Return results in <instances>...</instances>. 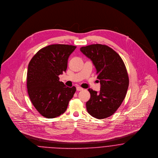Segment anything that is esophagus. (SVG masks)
<instances>
[{"mask_svg": "<svg viewBox=\"0 0 158 158\" xmlns=\"http://www.w3.org/2000/svg\"><path fill=\"white\" fill-rule=\"evenodd\" d=\"M83 89L82 88H81L80 86H77V91H81V90H83Z\"/></svg>", "mask_w": 158, "mask_h": 158, "instance_id": "esophagus-1", "label": "esophagus"}]
</instances>
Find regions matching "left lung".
Listing matches in <instances>:
<instances>
[{
    "mask_svg": "<svg viewBox=\"0 0 158 158\" xmlns=\"http://www.w3.org/2000/svg\"><path fill=\"white\" fill-rule=\"evenodd\" d=\"M96 69L100 92L88 89L90 99L86 102L89 114L98 119L111 116L124 101L129 86V77L120 56L110 47L93 44L80 48Z\"/></svg>",
    "mask_w": 158,
    "mask_h": 158,
    "instance_id": "1",
    "label": "left lung"
}]
</instances>
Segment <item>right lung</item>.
I'll list each match as a JSON object with an SVG mask.
<instances>
[{"mask_svg": "<svg viewBox=\"0 0 158 158\" xmlns=\"http://www.w3.org/2000/svg\"><path fill=\"white\" fill-rule=\"evenodd\" d=\"M77 47L48 45L36 53L28 65L27 88L29 98L43 116L54 118L63 114L76 88L67 87L59 75L66 71L69 56Z\"/></svg>", "mask_w": 158, "mask_h": 158, "instance_id": "right-lung-1", "label": "right lung"}]
</instances>
